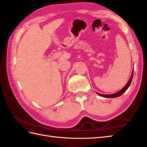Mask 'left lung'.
Instances as JSON below:
<instances>
[{
  "label": "left lung",
  "mask_w": 147,
  "mask_h": 147,
  "mask_svg": "<svg viewBox=\"0 0 147 147\" xmlns=\"http://www.w3.org/2000/svg\"><path fill=\"white\" fill-rule=\"evenodd\" d=\"M133 71L134 70H133L132 71V73H131V76L128 82H127L126 85L124 86L123 88H122L120 91H119L117 93H113V94H109V95H104V94H100V93H97L96 92V93H97L98 95H99L100 96H102V97H105V98H115V97H118V96H121V95H123V93L125 92L126 90H127V88H129V86H130L131 85V83L132 82V80H133Z\"/></svg>",
  "instance_id": "8db88e82"
}]
</instances>
